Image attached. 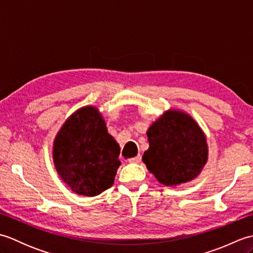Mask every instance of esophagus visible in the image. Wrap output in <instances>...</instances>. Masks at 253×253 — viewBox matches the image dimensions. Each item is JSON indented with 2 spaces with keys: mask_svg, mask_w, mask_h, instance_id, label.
Wrapping results in <instances>:
<instances>
[{
  "mask_svg": "<svg viewBox=\"0 0 253 253\" xmlns=\"http://www.w3.org/2000/svg\"><path fill=\"white\" fill-rule=\"evenodd\" d=\"M140 161H141V155L140 154H138L137 157H135V158L128 159V162H130V163H139Z\"/></svg>",
  "mask_w": 253,
  "mask_h": 253,
  "instance_id": "34e87169",
  "label": "esophagus"
}]
</instances>
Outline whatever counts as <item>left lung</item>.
<instances>
[{
	"label": "left lung",
	"instance_id": "1",
	"mask_svg": "<svg viewBox=\"0 0 253 253\" xmlns=\"http://www.w3.org/2000/svg\"><path fill=\"white\" fill-rule=\"evenodd\" d=\"M147 136L150 148L142 161L150 173L166 186L190 181L208 160L206 136L185 113L169 111L153 123Z\"/></svg>",
	"mask_w": 253,
	"mask_h": 253
}]
</instances>
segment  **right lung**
Here are the masks:
<instances>
[{
    "label": "right lung",
    "instance_id": "right-lung-1",
    "mask_svg": "<svg viewBox=\"0 0 253 253\" xmlns=\"http://www.w3.org/2000/svg\"><path fill=\"white\" fill-rule=\"evenodd\" d=\"M120 152L98 109L85 106L74 113L57 133L53 159L58 174L73 191L93 197L114 182Z\"/></svg>",
    "mask_w": 253,
    "mask_h": 253
}]
</instances>
